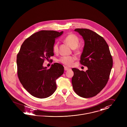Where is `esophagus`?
Masks as SVG:
<instances>
[{
  "mask_svg": "<svg viewBox=\"0 0 127 127\" xmlns=\"http://www.w3.org/2000/svg\"><path fill=\"white\" fill-rule=\"evenodd\" d=\"M70 69V68H69L68 67H64V70H69Z\"/></svg>",
  "mask_w": 127,
  "mask_h": 127,
  "instance_id": "34e87169",
  "label": "esophagus"
}]
</instances>
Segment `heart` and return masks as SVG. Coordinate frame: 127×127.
<instances>
[{
	"label": "heart",
	"mask_w": 127,
	"mask_h": 127,
	"mask_svg": "<svg viewBox=\"0 0 127 127\" xmlns=\"http://www.w3.org/2000/svg\"><path fill=\"white\" fill-rule=\"evenodd\" d=\"M64 41L67 44H68L71 49H74L78 46L79 43V40L76 35L73 34H70L68 35L64 38ZM53 51L56 53H57L58 52V43H55V45H54ZM75 60V58L74 57H71V56L63 57H62L59 59V61L67 66H70L72 65Z\"/></svg>",
	"instance_id": "b5f03b06"
}]
</instances>
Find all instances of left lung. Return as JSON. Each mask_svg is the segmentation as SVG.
Returning <instances> with one entry per match:
<instances>
[{
  "mask_svg": "<svg viewBox=\"0 0 127 127\" xmlns=\"http://www.w3.org/2000/svg\"><path fill=\"white\" fill-rule=\"evenodd\" d=\"M84 40L80 63L87 66L86 71L72 68V88L75 93L84 98L97 95L106 85L113 67V58L105 39L87 29H76Z\"/></svg>",
  "mask_w": 127,
  "mask_h": 127,
  "instance_id": "left-lung-1",
  "label": "left lung"
}]
</instances>
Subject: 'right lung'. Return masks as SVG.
I'll list each match as a JSON object with an SVG mask.
<instances>
[{"mask_svg":"<svg viewBox=\"0 0 127 127\" xmlns=\"http://www.w3.org/2000/svg\"><path fill=\"white\" fill-rule=\"evenodd\" d=\"M63 32L40 31L26 39L17 56L18 77L23 87L32 96L45 98L57 89L56 80L64 73V67L55 63L49 69L44 67V59L54 55L56 39Z\"/></svg>","mask_w":127,"mask_h":127,"instance_id":"1","label":"right lung"}]
</instances>
